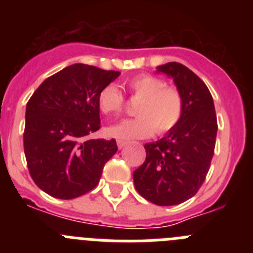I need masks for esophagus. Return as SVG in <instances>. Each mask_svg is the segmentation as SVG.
Returning a JSON list of instances; mask_svg holds the SVG:
<instances>
[{
	"label": "esophagus",
	"mask_w": 253,
	"mask_h": 253,
	"mask_svg": "<svg viewBox=\"0 0 253 253\" xmlns=\"http://www.w3.org/2000/svg\"><path fill=\"white\" fill-rule=\"evenodd\" d=\"M116 144H118V148L122 149V148H124V147L126 146V144H128V142H125V140L118 139V140H116Z\"/></svg>",
	"instance_id": "1"
}]
</instances>
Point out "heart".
I'll return each instance as SVG.
<instances>
[{
    "instance_id": "heart-1",
    "label": "heart",
    "mask_w": 253,
    "mask_h": 253,
    "mask_svg": "<svg viewBox=\"0 0 253 253\" xmlns=\"http://www.w3.org/2000/svg\"><path fill=\"white\" fill-rule=\"evenodd\" d=\"M124 90L139 99L134 113L137 118L125 119L105 129L109 137L118 139L147 138L156 130L166 134L175 129L184 114V99L177 88L152 75H138L123 84ZM97 105L105 115H116L124 107V96L115 84H106L97 95Z\"/></svg>"
}]
</instances>
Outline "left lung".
Returning a JSON list of instances; mask_svg holds the SVG:
<instances>
[{"label": "left lung", "instance_id": "left-lung-1", "mask_svg": "<svg viewBox=\"0 0 253 253\" xmlns=\"http://www.w3.org/2000/svg\"><path fill=\"white\" fill-rule=\"evenodd\" d=\"M157 72L173 78L184 99V114L175 129L160 140L144 144L146 161L133 173L138 193L160 207L186 202L199 191L215 148L213 97L207 84L184 64L169 62Z\"/></svg>", "mask_w": 253, "mask_h": 253}]
</instances>
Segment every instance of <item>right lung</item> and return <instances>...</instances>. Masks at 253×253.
<instances>
[{
    "label": "right lung",
    "mask_w": 253,
    "mask_h": 253,
    "mask_svg": "<svg viewBox=\"0 0 253 253\" xmlns=\"http://www.w3.org/2000/svg\"><path fill=\"white\" fill-rule=\"evenodd\" d=\"M88 64H72L50 76L26 105L24 152L31 178L53 198L75 199L99 184L115 139H91L100 129L97 95L119 77Z\"/></svg>",
    "instance_id": "right-lung-1"
}]
</instances>
